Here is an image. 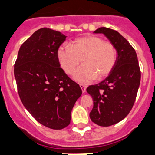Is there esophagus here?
<instances>
[{"instance_id": "obj_1", "label": "esophagus", "mask_w": 155, "mask_h": 155, "mask_svg": "<svg viewBox=\"0 0 155 155\" xmlns=\"http://www.w3.org/2000/svg\"><path fill=\"white\" fill-rule=\"evenodd\" d=\"M80 87L81 88V91H82V92H83V93H84V92L86 91V88H87V87H86L85 85L80 84Z\"/></svg>"}]
</instances>
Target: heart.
<instances>
[{
    "mask_svg": "<svg viewBox=\"0 0 155 155\" xmlns=\"http://www.w3.org/2000/svg\"><path fill=\"white\" fill-rule=\"evenodd\" d=\"M61 67L68 74H73L76 81L87 84L98 78H102L111 72L117 60V51L113 45L97 36H85L74 40L71 46L63 45L58 50Z\"/></svg>",
    "mask_w": 155,
    "mask_h": 155,
    "instance_id": "heart-1",
    "label": "heart"
}]
</instances>
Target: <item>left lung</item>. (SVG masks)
I'll use <instances>...</instances> for the list:
<instances>
[{
	"label": "left lung",
	"mask_w": 155,
	"mask_h": 155,
	"mask_svg": "<svg viewBox=\"0 0 155 155\" xmlns=\"http://www.w3.org/2000/svg\"><path fill=\"white\" fill-rule=\"evenodd\" d=\"M94 33L105 35L117 51L115 65L108 76L87 88L94 101L91 120L99 126L108 127L123 120L132 108L140 71L135 51L120 34L107 28H98Z\"/></svg>",
	"instance_id": "8db88e82"
}]
</instances>
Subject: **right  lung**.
I'll return each mask as SVG.
<instances>
[{"label": "right lung", "mask_w": 155, "mask_h": 155, "mask_svg": "<svg viewBox=\"0 0 155 155\" xmlns=\"http://www.w3.org/2000/svg\"><path fill=\"white\" fill-rule=\"evenodd\" d=\"M67 36L41 28L20 48L15 77L20 98L40 124L61 130L71 122V110L82 94L69 78L58 59V50Z\"/></svg>", "instance_id": "obj_1"}]
</instances>
